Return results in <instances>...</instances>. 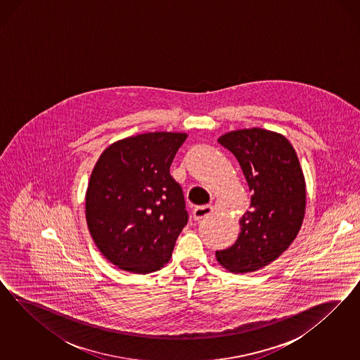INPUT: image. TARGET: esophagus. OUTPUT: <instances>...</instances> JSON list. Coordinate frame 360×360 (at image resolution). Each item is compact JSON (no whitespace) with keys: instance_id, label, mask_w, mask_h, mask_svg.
Masks as SVG:
<instances>
[{"instance_id":"esophagus-1","label":"esophagus","mask_w":360,"mask_h":360,"mask_svg":"<svg viewBox=\"0 0 360 360\" xmlns=\"http://www.w3.org/2000/svg\"><path fill=\"white\" fill-rule=\"evenodd\" d=\"M215 208L211 205H206V206H198V207L193 210V218L195 220H200V219L206 218L208 215L214 214Z\"/></svg>"}]
</instances>
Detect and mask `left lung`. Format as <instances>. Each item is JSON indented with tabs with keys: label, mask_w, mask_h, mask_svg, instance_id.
Listing matches in <instances>:
<instances>
[{
	"label": "left lung",
	"mask_w": 360,
	"mask_h": 360,
	"mask_svg": "<svg viewBox=\"0 0 360 360\" xmlns=\"http://www.w3.org/2000/svg\"><path fill=\"white\" fill-rule=\"evenodd\" d=\"M218 142L239 161L251 196V210L239 220L238 240L217 251L229 272H256L278 259L295 241L305 217L306 184L295 148L277 131L238 129Z\"/></svg>",
	"instance_id": "1"
}]
</instances>
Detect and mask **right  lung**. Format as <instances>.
I'll return each mask as SVG.
<instances>
[{"instance_id":"right-lung-1","label":"right lung","mask_w":360,"mask_h":360,"mask_svg":"<svg viewBox=\"0 0 360 360\" xmlns=\"http://www.w3.org/2000/svg\"><path fill=\"white\" fill-rule=\"evenodd\" d=\"M179 131H149L110 143L100 154L86 193L88 229L101 255L127 272L167 264L187 224L181 186L170 175Z\"/></svg>"}]
</instances>
